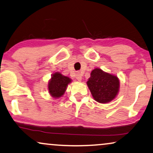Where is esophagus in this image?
I'll list each match as a JSON object with an SVG mask.
<instances>
[{
    "instance_id": "obj_1",
    "label": "esophagus",
    "mask_w": 153,
    "mask_h": 153,
    "mask_svg": "<svg viewBox=\"0 0 153 153\" xmlns=\"http://www.w3.org/2000/svg\"><path fill=\"white\" fill-rule=\"evenodd\" d=\"M76 78L79 81H81V79H82V74L81 73H77V74L76 75Z\"/></svg>"
}]
</instances>
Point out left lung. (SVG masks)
Wrapping results in <instances>:
<instances>
[{
	"instance_id": "obj_1",
	"label": "left lung",
	"mask_w": 153,
	"mask_h": 153,
	"mask_svg": "<svg viewBox=\"0 0 153 153\" xmlns=\"http://www.w3.org/2000/svg\"><path fill=\"white\" fill-rule=\"evenodd\" d=\"M94 100L100 103H107L116 97L119 91L120 81L116 76L95 68L91 72L87 81Z\"/></svg>"
}]
</instances>
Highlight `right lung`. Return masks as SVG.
I'll return each instance as SVG.
<instances>
[{
  "label": "right lung",
  "instance_id": "add662e5",
  "mask_svg": "<svg viewBox=\"0 0 153 153\" xmlns=\"http://www.w3.org/2000/svg\"><path fill=\"white\" fill-rule=\"evenodd\" d=\"M71 81V79L63 76L60 72H55L52 74L51 80L48 83L49 93L54 98L61 97L64 95L67 87Z\"/></svg>",
  "mask_w": 153,
  "mask_h": 153
}]
</instances>
